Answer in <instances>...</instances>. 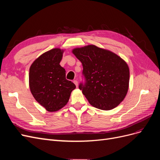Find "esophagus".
I'll return each instance as SVG.
<instances>
[{
	"label": "esophagus",
	"instance_id": "34e87169",
	"mask_svg": "<svg viewBox=\"0 0 160 160\" xmlns=\"http://www.w3.org/2000/svg\"><path fill=\"white\" fill-rule=\"evenodd\" d=\"M73 83H75V85L77 87V85H78V81H77V80H74L73 81Z\"/></svg>",
	"mask_w": 160,
	"mask_h": 160
}]
</instances>
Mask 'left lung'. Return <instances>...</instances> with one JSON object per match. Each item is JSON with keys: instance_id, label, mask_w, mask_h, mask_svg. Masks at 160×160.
Here are the masks:
<instances>
[{"instance_id": "1", "label": "left lung", "mask_w": 160, "mask_h": 160, "mask_svg": "<svg viewBox=\"0 0 160 160\" xmlns=\"http://www.w3.org/2000/svg\"><path fill=\"white\" fill-rule=\"evenodd\" d=\"M83 65L79 88L93 107L110 110L122 102L128 93L129 67L122 58L95 45L72 51Z\"/></svg>"}]
</instances>
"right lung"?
Segmentation results:
<instances>
[{"instance_id":"obj_1","label":"right lung","mask_w":160,"mask_h":160,"mask_svg":"<svg viewBox=\"0 0 160 160\" xmlns=\"http://www.w3.org/2000/svg\"><path fill=\"white\" fill-rule=\"evenodd\" d=\"M62 51L53 49L33 62L29 70V87L33 97L47 111L52 112L67 103L76 86L66 79L65 70L59 63Z\"/></svg>"}]
</instances>
